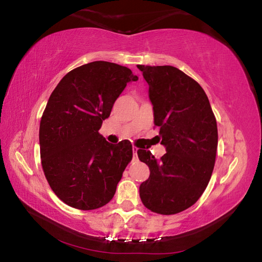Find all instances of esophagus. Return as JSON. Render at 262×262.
I'll return each mask as SVG.
<instances>
[{
    "mask_svg": "<svg viewBox=\"0 0 262 262\" xmlns=\"http://www.w3.org/2000/svg\"><path fill=\"white\" fill-rule=\"evenodd\" d=\"M137 148H135V147H133V154H134V158H136L137 157Z\"/></svg>",
    "mask_w": 262,
    "mask_h": 262,
    "instance_id": "obj_1",
    "label": "esophagus"
}]
</instances>
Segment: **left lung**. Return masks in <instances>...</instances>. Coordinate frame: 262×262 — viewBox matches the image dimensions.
<instances>
[{"instance_id": "8db88e82", "label": "left lung", "mask_w": 262, "mask_h": 262, "mask_svg": "<svg viewBox=\"0 0 262 262\" xmlns=\"http://www.w3.org/2000/svg\"><path fill=\"white\" fill-rule=\"evenodd\" d=\"M149 85L154 123L166 154L137 151L149 178L140 185L143 205L154 212L173 215L196 202L209 183L219 143L209 99L193 78L172 66H137Z\"/></svg>"}]
</instances>
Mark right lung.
<instances>
[{
    "instance_id": "add662e5",
    "label": "right lung",
    "mask_w": 262,
    "mask_h": 262,
    "mask_svg": "<svg viewBox=\"0 0 262 262\" xmlns=\"http://www.w3.org/2000/svg\"><path fill=\"white\" fill-rule=\"evenodd\" d=\"M137 79L129 68L95 61L69 72L52 92L39 128L41 165L68 206L92 210L114 196L132 144H111L98 132L127 83Z\"/></svg>"
}]
</instances>
